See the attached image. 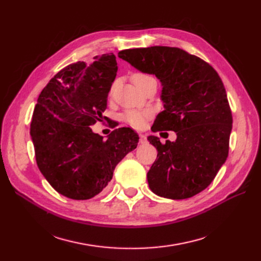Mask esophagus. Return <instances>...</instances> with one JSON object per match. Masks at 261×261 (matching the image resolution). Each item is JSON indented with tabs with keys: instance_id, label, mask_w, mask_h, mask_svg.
<instances>
[{
	"instance_id": "34e87169",
	"label": "esophagus",
	"mask_w": 261,
	"mask_h": 261,
	"mask_svg": "<svg viewBox=\"0 0 261 261\" xmlns=\"http://www.w3.org/2000/svg\"><path fill=\"white\" fill-rule=\"evenodd\" d=\"M139 143L143 145L147 143V137L144 135V134H139Z\"/></svg>"
}]
</instances>
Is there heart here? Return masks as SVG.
Wrapping results in <instances>:
<instances>
[{
	"mask_svg": "<svg viewBox=\"0 0 261 261\" xmlns=\"http://www.w3.org/2000/svg\"><path fill=\"white\" fill-rule=\"evenodd\" d=\"M149 77L147 75L143 74H136L134 75L133 81L137 82L140 80H144V78ZM152 111L150 109H145V110H140V109H128L122 114V120L129 124L130 126L135 128H141L144 127L147 120L149 116L151 115Z\"/></svg>",
	"mask_w": 261,
	"mask_h": 261,
	"instance_id": "obj_1",
	"label": "heart"
}]
</instances>
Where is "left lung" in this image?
Listing matches in <instances>:
<instances>
[{"instance_id": "8db88e82", "label": "left lung", "mask_w": 261, "mask_h": 261, "mask_svg": "<svg viewBox=\"0 0 261 261\" xmlns=\"http://www.w3.org/2000/svg\"><path fill=\"white\" fill-rule=\"evenodd\" d=\"M117 55L160 81L164 110L151 129L176 133V140L165 145L148 137L158 151L147 173L150 189L169 199L202 192L226 160L232 130L231 109L218 73L201 59L172 46L128 49Z\"/></svg>"}]
</instances>
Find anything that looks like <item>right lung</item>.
I'll return each mask as SVG.
<instances>
[{
	"label": "right lung",
	"instance_id": "1",
	"mask_svg": "<svg viewBox=\"0 0 261 261\" xmlns=\"http://www.w3.org/2000/svg\"><path fill=\"white\" fill-rule=\"evenodd\" d=\"M117 72L113 53L89 64L77 62L55 75L37 100L30 125L38 168L59 194L86 200L102 192L116 164L136 149L129 127L103 140L90 126L103 120L108 93Z\"/></svg>",
	"mask_w": 261,
	"mask_h": 261
}]
</instances>
